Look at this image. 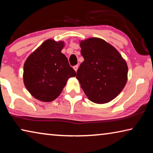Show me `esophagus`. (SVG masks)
<instances>
[{
  "instance_id": "obj_1",
  "label": "esophagus",
  "mask_w": 153,
  "mask_h": 153,
  "mask_svg": "<svg viewBox=\"0 0 153 153\" xmlns=\"http://www.w3.org/2000/svg\"><path fill=\"white\" fill-rule=\"evenodd\" d=\"M78 67H79V66H78V65H75V66H74V67L73 68L74 69V70L76 71H77V69H78Z\"/></svg>"
}]
</instances>
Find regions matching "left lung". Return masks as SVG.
I'll list each match as a JSON object with an SVG mask.
<instances>
[{"mask_svg":"<svg viewBox=\"0 0 153 153\" xmlns=\"http://www.w3.org/2000/svg\"><path fill=\"white\" fill-rule=\"evenodd\" d=\"M84 61L76 78L90 100L104 104L122 91L128 80V67L118 51L105 40L90 38L79 44Z\"/></svg>","mask_w":153,"mask_h":153,"instance_id":"obj_1","label":"left lung"}]
</instances>
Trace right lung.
<instances>
[{"mask_svg":"<svg viewBox=\"0 0 153 153\" xmlns=\"http://www.w3.org/2000/svg\"><path fill=\"white\" fill-rule=\"evenodd\" d=\"M63 41L48 39L28 56L24 65V82L36 99L51 102L57 98L67 81L76 75L61 53Z\"/></svg>","mask_w":153,"mask_h":153,"instance_id":"1","label":"right lung"}]
</instances>
